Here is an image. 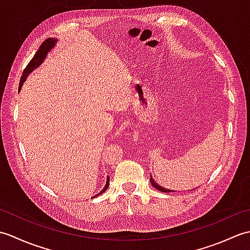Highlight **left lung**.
Segmentation results:
<instances>
[{
  "instance_id": "left-lung-1",
  "label": "left lung",
  "mask_w": 250,
  "mask_h": 250,
  "mask_svg": "<svg viewBox=\"0 0 250 250\" xmlns=\"http://www.w3.org/2000/svg\"><path fill=\"white\" fill-rule=\"evenodd\" d=\"M150 183H151V185L153 186V187H155L156 189H158L159 191H161V192H174L173 190H171V189H167V188H162L160 185H158L156 182H155V179L152 178V176L150 175Z\"/></svg>"
}]
</instances>
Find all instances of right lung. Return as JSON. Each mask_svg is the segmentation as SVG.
<instances>
[{
	"label": "right lung",
	"mask_w": 250,
	"mask_h": 250,
	"mask_svg": "<svg viewBox=\"0 0 250 250\" xmlns=\"http://www.w3.org/2000/svg\"><path fill=\"white\" fill-rule=\"evenodd\" d=\"M56 43H57V40L54 39V37H51V39L49 37V39H47L45 42H43V43H42L39 50H37V52L34 55V57L32 58V60L29 62V64L26 65V67L24 68V71L22 73V76H21V78H20L19 89H18L19 91H20L21 87H22L23 83L25 82L26 77L29 76V74L33 72L35 68L39 67L42 64V63H43V61L45 60L47 54H48V52L52 49V47H55ZM108 186H109V177H107V179H106V184L104 186V188L102 189V191H101V192L99 194H97V195L102 194L104 191L107 190ZM97 195H95V196H97ZM93 198H94V196H93Z\"/></svg>",
	"instance_id": "right-lung-1"
}]
</instances>
